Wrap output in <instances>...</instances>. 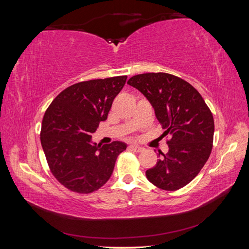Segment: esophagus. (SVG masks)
Wrapping results in <instances>:
<instances>
[{
    "label": "esophagus",
    "instance_id": "obj_1",
    "mask_svg": "<svg viewBox=\"0 0 249 249\" xmlns=\"http://www.w3.org/2000/svg\"><path fill=\"white\" fill-rule=\"evenodd\" d=\"M129 148L131 149V150H133V152H136V153H140V152H143V147H141V146H138V145H130L129 146Z\"/></svg>",
    "mask_w": 249,
    "mask_h": 249
}]
</instances>
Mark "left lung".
I'll return each mask as SVG.
<instances>
[{"instance_id": "left-lung-1", "label": "left lung", "mask_w": 249, "mask_h": 249, "mask_svg": "<svg viewBox=\"0 0 249 249\" xmlns=\"http://www.w3.org/2000/svg\"><path fill=\"white\" fill-rule=\"evenodd\" d=\"M127 84L138 89L152 104L165 130L168 153L145 175L150 183L167 191L183 188L196 177L212 152L213 114L202 96L185 80L166 72L132 77Z\"/></svg>"}]
</instances>
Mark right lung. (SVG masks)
Masks as SVG:
<instances>
[{"label": "right lung", "mask_w": 249, "mask_h": 249, "mask_svg": "<svg viewBox=\"0 0 249 249\" xmlns=\"http://www.w3.org/2000/svg\"><path fill=\"white\" fill-rule=\"evenodd\" d=\"M126 76L76 83L60 92L47 109L40 141L52 175L67 189L87 194L110 178L126 144L91 143L92 134L108 117Z\"/></svg>", "instance_id": "1"}]
</instances>
